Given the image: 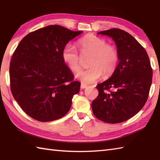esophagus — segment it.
I'll return each instance as SVG.
<instances>
[{
  "mask_svg": "<svg viewBox=\"0 0 160 160\" xmlns=\"http://www.w3.org/2000/svg\"><path fill=\"white\" fill-rule=\"evenodd\" d=\"M87 86L86 85V84H81V85H80V88L81 89H85V88H87Z\"/></svg>",
  "mask_w": 160,
  "mask_h": 160,
  "instance_id": "34e87169",
  "label": "esophagus"
}]
</instances>
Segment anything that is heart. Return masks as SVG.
<instances>
[{"mask_svg": "<svg viewBox=\"0 0 160 160\" xmlns=\"http://www.w3.org/2000/svg\"><path fill=\"white\" fill-rule=\"evenodd\" d=\"M77 45L82 55H89L87 69L81 70L76 77L84 84L96 82L102 76H111L116 69L119 55L116 47L108 44L106 40L93 34H87L78 40ZM63 62L73 72L80 68V56L77 49L67 44L61 53Z\"/></svg>", "mask_w": 160, "mask_h": 160, "instance_id": "obj_1", "label": "heart"}]
</instances>
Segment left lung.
Masks as SVG:
<instances>
[{"label":"left lung","mask_w":160,"mask_h":160,"mask_svg":"<svg viewBox=\"0 0 160 160\" xmlns=\"http://www.w3.org/2000/svg\"><path fill=\"white\" fill-rule=\"evenodd\" d=\"M116 43L119 63L111 77L98 84V94L91 104L93 113L109 124L127 121L140 111L147 101L152 69L145 49L130 33L120 29L100 32Z\"/></svg>","instance_id":"obj_1"}]
</instances>
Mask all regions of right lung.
I'll return each instance as SVG.
<instances>
[{"mask_svg":"<svg viewBox=\"0 0 160 160\" xmlns=\"http://www.w3.org/2000/svg\"><path fill=\"white\" fill-rule=\"evenodd\" d=\"M82 31L49 25L29 33L13 53L11 91L29 116L40 122L58 120L69 111L80 84L63 62V47Z\"/></svg>","mask_w":160,"mask_h":160,"instance_id":"right-lung-1","label":"right lung"}]
</instances>
